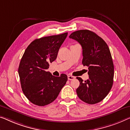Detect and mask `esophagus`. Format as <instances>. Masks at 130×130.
<instances>
[{"label": "esophagus", "instance_id": "obj_1", "mask_svg": "<svg viewBox=\"0 0 130 130\" xmlns=\"http://www.w3.org/2000/svg\"><path fill=\"white\" fill-rule=\"evenodd\" d=\"M75 76H71V75H68V80H73V79H75Z\"/></svg>", "mask_w": 130, "mask_h": 130}]
</instances>
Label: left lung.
Returning a JSON list of instances; mask_svg holds the SVG:
<instances>
[{"mask_svg": "<svg viewBox=\"0 0 130 130\" xmlns=\"http://www.w3.org/2000/svg\"><path fill=\"white\" fill-rule=\"evenodd\" d=\"M69 38L82 46V64L89 67L88 80L76 77L80 82L77 96L88 104L98 103L106 98L113 84L114 65L109 48L101 37L88 30L76 31Z\"/></svg>", "mask_w": 130, "mask_h": 130, "instance_id": "left-lung-1", "label": "left lung"}]
</instances>
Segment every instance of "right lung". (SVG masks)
Wrapping results in <instances>:
<instances>
[{
  "label": "right lung",
  "instance_id": "add662e5",
  "mask_svg": "<svg viewBox=\"0 0 130 130\" xmlns=\"http://www.w3.org/2000/svg\"><path fill=\"white\" fill-rule=\"evenodd\" d=\"M68 32L44 37L31 42L23 54L18 72L24 95L36 105L44 106L55 100L68 80L65 74L54 76L46 70L57 57Z\"/></svg>",
  "mask_w": 130,
  "mask_h": 130
}]
</instances>
